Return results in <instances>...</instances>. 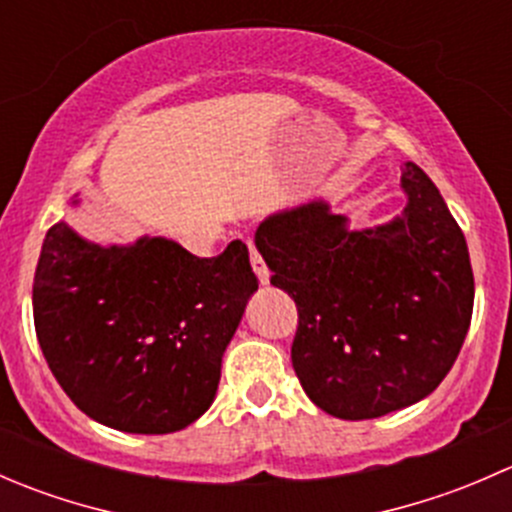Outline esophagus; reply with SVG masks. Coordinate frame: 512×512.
I'll return each mask as SVG.
<instances>
[{"mask_svg":"<svg viewBox=\"0 0 512 512\" xmlns=\"http://www.w3.org/2000/svg\"><path fill=\"white\" fill-rule=\"evenodd\" d=\"M247 247H250V265H252V270H255L257 280H260L262 285H267V282H270V270H267L265 260H262V255H260V252H257L255 242L247 240Z\"/></svg>","mask_w":512,"mask_h":512,"instance_id":"1","label":"esophagus"}]
</instances>
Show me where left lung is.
I'll return each mask as SVG.
<instances>
[{"label":"left lung","instance_id":"8db88e82","mask_svg":"<svg viewBox=\"0 0 512 512\" xmlns=\"http://www.w3.org/2000/svg\"><path fill=\"white\" fill-rule=\"evenodd\" d=\"M404 218L349 232L324 203L257 227V250L299 312L292 366L327 414L364 421L431 394L466 339L473 270L433 180L406 163Z\"/></svg>","mask_w":512,"mask_h":512}]
</instances>
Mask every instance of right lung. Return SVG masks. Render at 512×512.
Listing matches in <instances>:
<instances>
[{
  "instance_id": "1",
  "label": "right lung",
  "mask_w": 512,
  "mask_h": 512,
  "mask_svg": "<svg viewBox=\"0 0 512 512\" xmlns=\"http://www.w3.org/2000/svg\"><path fill=\"white\" fill-rule=\"evenodd\" d=\"M257 289L247 247L198 257L163 237L131 247L46 232L34 327L51 374L103 426L180 431L213 404L223 352Z\"/></svg>"
}]
</instances>
